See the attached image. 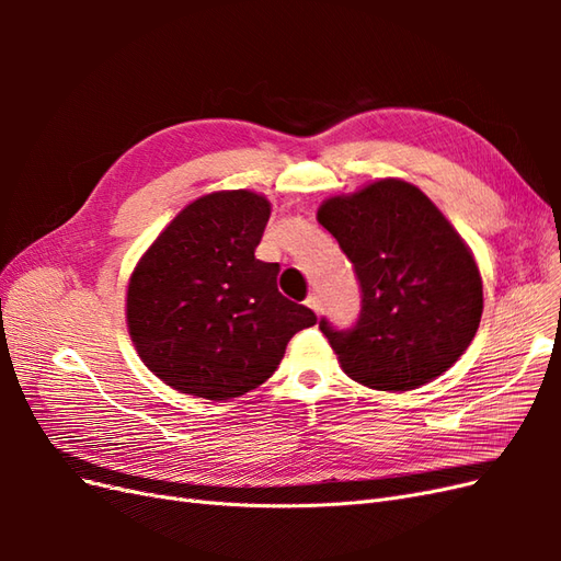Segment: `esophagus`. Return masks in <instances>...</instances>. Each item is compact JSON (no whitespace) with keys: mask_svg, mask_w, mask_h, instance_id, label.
I'll list each match as a JSON object with an SVG mask.
<instances>
[{"mask_svg":"<svg viewBox=\"0 0 561 561\" xmlns=\"http://www.w3.org/2000/svg\"><path fill=\"white\" fill-rule=\"evenodd\" d=\"M307 307L313 309V313H318V316L322 313V301H320L318 295H309V297H307Z\"/></svg>","mask_w":561,"mask_h":561,"instance_id":"esophagus-1","label":"esophagus"}]
</instances>
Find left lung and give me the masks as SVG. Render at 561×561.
<instances>
[{
	"label": "left lung",
	"instance_id": "8db88e82",
	"mask_svg": "<svg viewBox=\"0 0 561 561\" xmlns=\"http://www.w3.org/2000/svg\"><path fill=\"white\" fill-rule=\"evenodd\" d=\"M318 222L353 264L360 316L320 330L346 375L377 390H412L447 371L482 318V278L468 245L433 201L379 180L322 203Z\"/></svg>",
	"mask_w": 561,
	"mask_h": 561
}]
</instances>
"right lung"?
<instances>
[{
    "label": "right lung",
    "mask_w": 561,
    "mask_h": 561,
    "mask_svg": "<svg viewBox=\"0 0 561 561\" xmlns=\"http://www.w3.org/2000/svg\"><path fill=\"white\" fill-rule=\"evenodd\" d=\"M271 215L254 192L190 203L135 266L126 318L135 348L180 393L239 398L278 369L316 313L278 293L276 262L254 257Z\"/></svg>",
    "instance_id": "obj_1"
}]
</instances>
